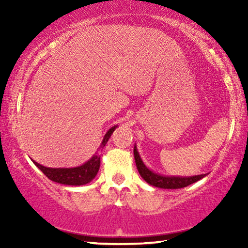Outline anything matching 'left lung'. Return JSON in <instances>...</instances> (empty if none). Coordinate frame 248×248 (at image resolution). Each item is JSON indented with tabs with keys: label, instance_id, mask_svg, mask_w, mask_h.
Returning a JSON list of instances; mask_svg holds the SVG:
<instances>
[{
	"label": "left lung",
	"instance_id": "obj_1",
	"mask_svg": "<svg viewBox=\"0 0 248 248\" xmlns=\"http://www.w3.org/2000/svg\"><path fill=\"white\" fill-rule=\"evenodd\" d=\"M134 159L135 164H137V168L139 172H140L141 177L144 179L145 182L155 187H161V188H169V189H176V188H182L186 187V186L193 184V183L200 181L203 178L204 175H198V176H192V177H165V176L157 175L154 171H151L150 169L145 167V165L142 162L140 155L138 154L137 148H134Z\"/></svg>",
	"mask_w": 248,
	"mask_h": 248
}]
</instances>
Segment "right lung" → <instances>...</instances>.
<instances>
[{
	"label": "right lung",
	"instance_id": "obj_1",
	"mask_svg": "<svg viewBox=\"0 0 248 248\" xmlns=\"http://www.w3.org/2000/svg\"><path fill=\"white\" fill-rule=\"evenodd\" d=\"M115 130V126L109 128V131L105 134L104 140L100 144V150L104 149L105 144L107 143L108 139L110 138L111 133ZM33 161V160H32ZM37 167L48 177L50 181L60 183L64 185H84L94 178L100 167V155L96 154L86 164L76 168H48L37 164L33 161Z\"/></svg>",
	"mask_w": 248,
	"mask_h": 248
}]
</instances>
